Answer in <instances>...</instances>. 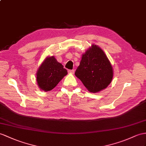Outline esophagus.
Masks as SVG:
<instances>
[{
    "mask_svg": "<svg viewBox=\"0 0 146 146\" xmlns=\"http://www.w3.org/2000/svg\"><path fill=\"white\" fill-rule=\"evenodd\" d=\"M68 72L70 74H73L74 73V70H69Z\"/></svg>",
    "mask_w": 146,
    "mask_h": 146,
    "instance_id": "1",
    "label": "esophagus"
}]
</instances>
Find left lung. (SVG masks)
Wrapping results in <instances>:
<instances>
[{
  "mask_svg": "<svg viewBox=\"0 0 146 146\" xmlns=\"http://www.w3.org/2000/svg\"><path fill=\"white\" fill-rule=\"evenodd\" d=\"M75 75L88 91L97 93L105 89L111 83L113 69L102 48L92 44L82 55Z\"/></svg>",
  "mask_w": 146,
  "mask_h": 146,
  "instance_id": "1",
  "label": "left lung"
}]
</instances>
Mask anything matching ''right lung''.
Returning <instances> with one entry per match:
<instances>
[{
  "label": "right lung",
  "mask_w": 146,
  "mask_h": 146,
  "mask_svg": "<svg viewBox=\"0 0 146 146\" xmlns=\"http://www.w3.org/2000/svg\"><path fill=\"white\" fill-rule=\"evenodd\" d=\"M67 74V70L54 56H47L36 72L37 84L42 91H51Z\"/></svg>",
  "instance_id": "add662e5"
}]
</instances>
